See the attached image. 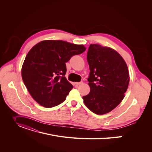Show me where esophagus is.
<instances>
[{
    "mask_svg": "<svg viewBox=\"0 0 152 152\" xmlns=\"http://www.w3.org/2000/svg\"><path fill=\"white\" fill-rule=\"evenodd\" d=\"M83 83V81H81V82H79V83H75V84L77 86V85H81V84H82Z\"/></svg>",
    "mask_w": 152,
    "mask_h": 152,
    "instance_id": "esophagus-1",
    "label": "esophagus"
}]
</instances>
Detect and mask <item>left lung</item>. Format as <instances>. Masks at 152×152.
<instances>
[{
  "mask_svg": "<svg viewBox=\"0 0 152 152\" xmlns=\"http://www.w3.org/2000/svg\"><path fill=\"white\" fill-rule=\"evenodd\" d=\"M87 60L91 91L83 97L84 104L95 114H106L124 97L129 83L128 68L116 50L99 44L90 45Z\"/></svg>",
  "mask_w": 152,
  "mask_h": 152,
  "instance_id": "8db88e82",
  "label": "left lung"
}]
</instances>
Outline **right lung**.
Segmentation results:
<instances>
[{"label": "right lung", "instance_id": "obj_1", "mask_svg": "<svg viewBox=\"0 0 152 152\" xmlns=\"http://www.w3.org/2000/svg\"><path fill=\"white\" fill-rule=\"evenodd\" d=\"M85 50L83 45L53 40L41 41L32 48L23 64L21 76L35 101L45 108L65 101L73 87L65 76L66 63Z\"/></svg>", "mask_w": 152, "mask_h": 152}]
</instances>
